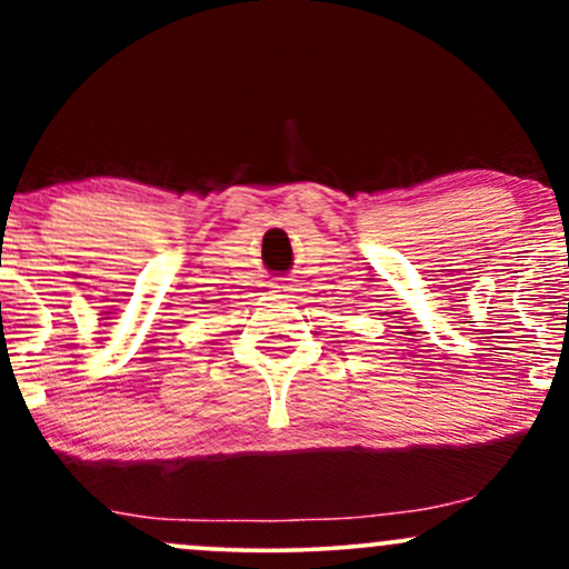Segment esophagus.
Returning <instances> with one entry per match:
<instances>
[{
  "label": "esophagus",
  "instance_id": "obj_1",
  "mask_svg": "<svg viewBox=\"0 0 569 569\" xmlns=\"http://www.w3.org/2000/svg\"><path fill=\"white\" fill-rule=\"evenodd\" d=\"M270 289H272V291H276V293H280V297H289V293L293 291L289 283H272V286H270Z\"/></svg>",
  "mask_w": 569,
  "mask_h": 569
}]
</instances>
